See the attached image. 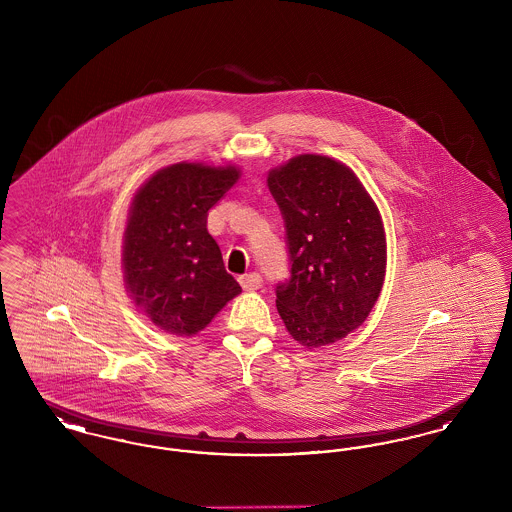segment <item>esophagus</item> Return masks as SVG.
Here are the masks:
<instances>
[{"label": "esophagus", "instance_id": "obj_1", "mask_svg": "<svg viewBox=\"0 0 512 512\" xmlns=\"http://www.w3.org/2000/svg\"><path fill=\"white\" fill-rule=\"evenodd\" d=\"M261 274L259 272H249V274H242L240 276V284L244 288L245 292H253V290H259L261 288Z\"/></svg>", "mask_w": 512, "mask_h": 512}]
</instances>
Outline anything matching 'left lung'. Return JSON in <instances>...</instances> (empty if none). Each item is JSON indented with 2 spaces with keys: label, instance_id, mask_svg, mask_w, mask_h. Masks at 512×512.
<instances>
[{
  "label": "left lung",
  "instance_id": "obj_1",
  "mask_svg": "<svg viewBox=\"0 0 512 512\" xmlns=\"http://www.w3.org/2000/svg\"><path fill=\"white\" fill-rule=\"evenodd\" d=\"M268 190L286 222L292 276L276 309L307 349L343 340L376 305L386 278L382 215L341 161L303 153L270 169Z\"/></svg>",
  "mask_w": 512,
  "mask_h": 512
}]
</instances>
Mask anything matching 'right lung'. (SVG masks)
<instances>
[{"label":"right lung","mask_w":512,"mask_h":512,"mask_svg":"<svg viewBox=\"0 0 512 512\" xmlns=\"http://www.w3.org/2000/svg\"><path fill=\"white\" fill-rule=\"evenodd\" d=\"M234 165L174 163L132 197L122 236L124 286L159 330L190 338L242 292L226 272L209 209L240 178Z\"/></svg>","instance_id":"right-lung-1"}]
</instances>
